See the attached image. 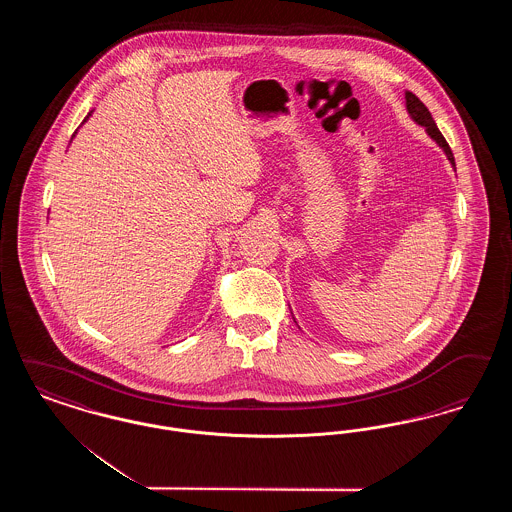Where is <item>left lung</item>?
<instances>
[{
	"mask_svg": "<svg viewBox=\"0 0 512 512\" xmlns=\"http://www.w3.org/2000/svg\"><path fill=\"white\" fill-rule=\"evenodd\" d=\"M405 99H407V111L411 113V117H413L414 122H418L420 126H424V128H426V132L436 140V144L445 151L447 159H449V161H451V165L455 167L453 151H451V147L447 144V140L443 138V134L439 132V128L436 126V121L432 119V113L428 111V107H426L420 99L416 98L413 92H407V94H405Z\"/></svg>",
	"mask_w": 512,
	"mask_h": 512,
	"instance_id": "obj_1",
	"label": "left lung"
}]
</instances>
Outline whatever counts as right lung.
<instances>
[{
	"mask_svg": "<svg viewBox=\"0 0 512 512\" xmlns=\"http://www.w3.org/2000/svg\"><path fill=\"white\" fill-rule=\"evenodd\" d=\"M86 119H88V117H86Z\"/></svg>",
	"mask_w": 512,
	"mask_h": 512,
	"instance_id": "add662e5",
	"label": "right lung"
}]
</instances>
